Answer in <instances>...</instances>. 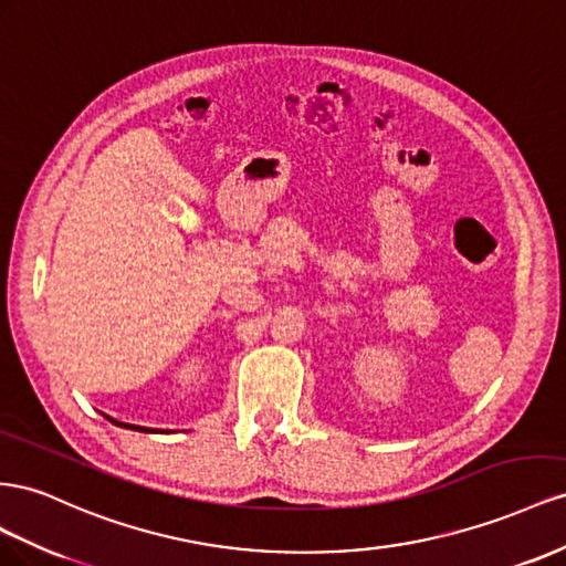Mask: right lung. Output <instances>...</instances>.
Listing matches in <instances>:
<instances>
[{"mask_svg":"<svg viewBox=\"0 0 566 566\" xmlns=\"http://www.w3.org/2000/svg\"><path fill=\"white\" fill-rule=\"evenodd\" d=\"M111 419V417H108ZM113 424H118V427H125V429H135V431H151V429H147V427H135V424H123V422H116V419H111Z\"/></svg>","mask_w":566,"mask_h":566,"instance_id":"add662e5","label":"right lung"}]
</instances>
